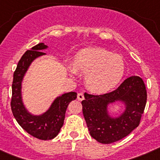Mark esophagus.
<instances>
[{
	"label": "esophagus",
	"instance_id": "1",
	"mask_svg": "<svg viewBox=\"0 0 160 160\" xmlns=\"http://www.w3.org/2000/svg\"><path fill=\"white\" fill-rule=\"evenodd\" d=\"M77 98L79 101H82V100L84 99V94H83L82 93H79V94H78Z\"/></svg>",
	"mask_w": 160,
	"mask_h": 160
}]
</instances>
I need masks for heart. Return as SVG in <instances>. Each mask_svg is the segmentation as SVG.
<instances>
[{
    "instance_id": "1",
    "label": "heart",
    "mask_w": 160,
    "mask_h": 160,
    "mask_svg": "<svg viewBox=\"0 0 160 160\" xmlns=\"http://www.w3.org/2000/svg\"><path fill=\"white\" fill-rule=\"evenodd\" d=\"M68 70L76 76L78 71L86 74L87 87L96 94H104L121 82L126 63L122 56L101 48H89L79 52L74 63H68Z\"/></svg>"
}]
</instances>
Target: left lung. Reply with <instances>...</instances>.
<instances>
[{"label": "left lung", "mask_w": 160, "mask_h": 160, "mask_svg": "<svg viewBox=\"0 0 160 160\" xmlns=\"http://www.w3.org/2000/svg\"><path fill=\"white\" fill-rule=\"evenodd\" d=\"M82 113L90 135L98 142L112 143L128 136L139 125L147 102V90L138 76H131L112 92L101 95L85 93ZM121 101L124 111L117 117L108 114V105Z\"/></svg>", "instance_id": "8db88e82"}]
</instances>
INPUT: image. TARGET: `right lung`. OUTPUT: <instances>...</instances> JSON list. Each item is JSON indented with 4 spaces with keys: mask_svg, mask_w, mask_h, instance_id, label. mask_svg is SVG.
Segmentation results:
<instances>
[{
    "mask_svg": "<svg viewBox=\"0 0 160 160\" xmlns=\"http://www.w3.org/2000/svg\"><path fill=\"white\" fill-rule=\"evenodd\" d=\"M44 43H39L27 50L20 59L13 73L12 84L11 109L14 118L21 127L29 135L42 140H49L58 135L63 126L65 114L69 103L77 98V93H65L53 100L45 113L34 115L28 111L22 101V85L25 73L36 58L46 53L42 50L47 49Z\"/></svg>",
    "mask_w": 160,
    "mask_h": 160,
    "instance_id": "obj_1",
    "label": "right lung"
}]
</instances>
